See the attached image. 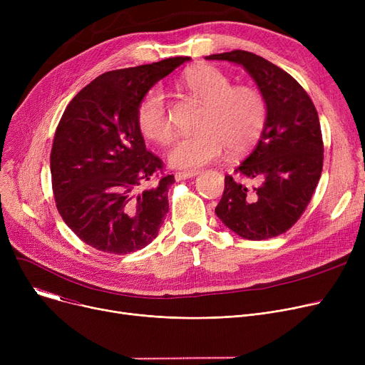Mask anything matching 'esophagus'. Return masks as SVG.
<instances>
[{
  "mask_svg": "<svg viewBox=\"0 0 365 365\" xmlns=\"http://www.w3.org/2000/svg\"><path fill=\"white\" fill-rule=\"evenodd\" d=\"M198 175V171H187V173H176L175 179L176 180H185V179H192Z\"/></svg>",
  "mask_w": 365,
  "mask_h": 365,
  "instance_id": "1",
  "label": "esophagus"
}]
</instances>
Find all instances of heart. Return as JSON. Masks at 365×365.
<instances>
[{
	"label": "heart",
	"mask_w": 365,
	"mask_h": 365,
	"mask_svg": "<svg viewBox=\"0 0 365 365\" xmlns=\"http://www.w3.org/2000/svg\"><path fill=\"white\" fill-rule=\"evenodd\" d=\"M182 84L189 94L204 103L197 131L178 138L167 153L173 168L195 171L219 158L223 146L229 153L252 149L263 134L267 108L262 93L248 86L234 87L232 80L215 66L201 65L187 69ZM138 124L145 136L165 143L171 136L164 94L149 90L138 108Z\"/></svg>",
	"instance_id": "obj_1"
}]
</instances>
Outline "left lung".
Wrapping results in <instances>:
<instances>
[{
  "label": "left lung",
  "mask_w": 365,
  "mask_h": 365,
  "mask_svg": "<svg viewBox=\"0 0 365 365\" xmlns=\"http://www.w3.org/2000/svg\"><path fill=\"white\" fill-rule=\"evenodd\" d=\"M205 59L242 66L267 108L263 134L235 168L237 176H225V190L215 212L241 238L278 237L299 220L321 178L324 146L318 112L290 73L257 54L234 50ZM247 178L258 185H245Z\"/></svg>",
  "instance_id": "8db88e82"
}]
</instances>
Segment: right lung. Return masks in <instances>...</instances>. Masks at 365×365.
Instances as JSON below:
<instances>
[{
    "label": "right lung",
    "instance_id": "right-lung-1",
    "mask_svg": "<svg viewBox=\"0 0 365 365\" xmlns=\"http://www.w3.org/2000/svg\"><path fill=\"white\" fill-rule=\"evenodd\" d=\"M190 57L109 71L86 86L57 125L50 167L56 205L86 244L128 255L157 238L175 176L139 190L163 163L146 150L138 124L143 96Z\"/></svg>",
    "mask_w": 365,
    "mask_h": 365
}]
</instances>
